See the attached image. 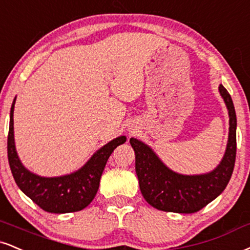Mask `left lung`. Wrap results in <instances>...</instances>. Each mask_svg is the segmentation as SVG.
Returning <instances> with one entry per match:
<instances>
[{"mask_svg": "<svg viewBox=\"0 0 250 250\" xmlns=\"http://www.w3.org/2000/svg\"><path fill=\"white\" fill-rule=\"evenodd\" d=\"M229 114V136L220 165L207 174L183 176L167 169L149 146L130 138L135 151V170L144 199L164 212L194 213L214 200L226 188L236 157V114L229 93L219 86Z\"/></svg>", "mask_w": 250, "mask_h": 250, "instance_id": "left-lung-1", "label": "left lung"}]
</instances>
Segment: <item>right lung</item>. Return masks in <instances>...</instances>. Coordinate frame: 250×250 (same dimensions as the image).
<instances>
[{
  "mask_svg": "<svg viewBox=\"0 0 250 250\" xmlns=\"http://www.w3.org/2000/svg\"><path fill=\"white\" fill-rule=\"evenodd\" d=\"M14 106L10 110L8 134V161L11 173L19 188L35 204L49 213H70L83 209L94 199L101 174L114 149L125 142L120 136L96 151L83 169L57 178L36 176L23 167L16 154L14 142Z\"/></svg>",
  "mask_w": 250,
  "mask_h": 250,
  "instance_id": "right-lung-1",
  "label": "right lung"
}]
</instances>
